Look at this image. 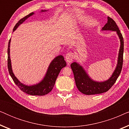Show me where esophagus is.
Segmentation results:
<instances>
[{
  "label": "esophagus",
  "mask_w": 129,
  "mask_h": 129,
  "mask_svg": "<svg viewBox=\"0 0 129 129\" xmlns=\"http://www.w3.org/2000/svg\"><path fill=\"white\" fill-rule=\"evenodd\" d=\"M73 53L72 52H69L66 54V56H65V58H66V60L67 61V63L68 64H69L70 63H71L73 60Z\"/></svg>",
  "instance_id": "1"
}]
</instances>
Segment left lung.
Returning a JSON list of instances; mask_svg holds the SVG:
<instances>
[{"instance_id":"left-lung-1","label":"left lung","mask_w":129,"mask_h":129,"mask_svg":"<svg viewBox=\"0 0 129 129\" xmlns=\"http://www.w3.org/2000/svg\"><path fill=\"white\" fill-rule=\"evenodd\" d=\"M107 19L108 20L107 23L104 26L102 29L104 30L116 31L120 40V47L119 50L117 67L112 77L108 80L103 82H98L91 80L88 76L82 67L80 66L78 63L76 62L72 63L70 66L73 72L76 84L79 90L84 94L93 95L106 92L115 83L122 69L123 50H124L123 38L119 27L113 19L110 17H107Z\"/></svg>"}]
</instances>
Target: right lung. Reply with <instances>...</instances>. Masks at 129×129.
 Segmentation results:
<instances>
[{"label":"right lung","instance_id":"1","mask_svg":"<svg viewBox=\"0 0 129 129\" xmlns=\"http://www.w3.org/2000/svg\"><path fill=\"white\" fill-rule=\"evenodd\" d=\"M43 10H42L43 12ZM33 14V12L29 14L26 16L22 19H21L16 24L15 27L13 28V31H15L16 28L22 23L26 19L30 16ZM10 39L9 41L8 48V70L9 72L10 76L12 77L13 82L15 83L18 86V87L23 92L27 93L28 94L34 95V96H43V95L47 94L50 91H52L53 87H54V84L56 79L59 75L60 70L66 66V63L64 61V57L60 55L54 59L52 62H51L50 66H49L48 70L46 75L45 78L39 83L36 85L27 86L24 84L21 83L17 79L15 76L14 74L12 72L11 61L10 59Z\"/></svg>","mask_w":129,"mask_h":129}]
</instances>
